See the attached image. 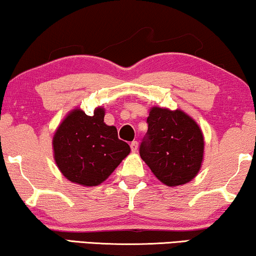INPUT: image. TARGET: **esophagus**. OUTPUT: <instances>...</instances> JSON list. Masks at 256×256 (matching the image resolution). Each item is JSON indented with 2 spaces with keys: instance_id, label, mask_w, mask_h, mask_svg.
Returning <instances> with one entry per match:
<instances>
[{
  "instance_id": "34e87169",
  "label": "esophagus",
  "mask_w": 256,
  "mask_h": 256,
  "mask_svg": "<svg viewBox=\"0 0 256 256\" xmlns=\"http://www.w3.org/2000/svg\"><path fill=\"white\" fill-rule=\"evenodd\" d=\"M137 148H138V143H137V140H132V142L130 143V149L132 152H136Z\"/></svg>"
}]
</instances>
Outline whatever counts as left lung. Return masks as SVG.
<instances>
[{
	"instance_id": "left-lung-1",
	"label": "left lung",
	"mask_w": 256,
	"mask_h": 256,
	"mask_svg": "<svg viewBox=\"0 0 256 256\" xmlns=\"http://www.w3.org/2000/svg\"><path fill=\"white\" fill-rule=\"evenodd\" d=\"M140 146V158L168 186L190 181L200 171L204 140L196 122L182 110L154 107Z\"/></svg>"
}]
</instances>
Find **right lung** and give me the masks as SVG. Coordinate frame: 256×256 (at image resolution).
<instances>
[{
    "label": "right lung",
    "mask_w": 256,
    "mask_h": 256,
    "mask_svg": "<svg viewBox=\"0 0 256 256\" xmlns=\"http://www.w3.org/2000/svg\"><path fill=\"white\" fill-rule=\"evenodd\" d=\"M104 110L88 116L75 110L58 128L53 138L58 168L66 179L83 186H97L110 176L130 148L118 137L114 126L104 124Z\"/></svg>",
    "instance_id": "1"
}]
</instances>
